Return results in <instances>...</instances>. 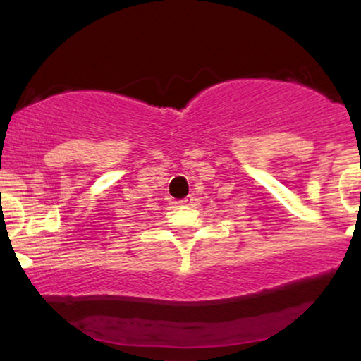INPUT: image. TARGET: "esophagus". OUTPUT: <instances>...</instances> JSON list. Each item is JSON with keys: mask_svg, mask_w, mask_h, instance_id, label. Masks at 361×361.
<instances>
[{"mask_svg": "<svg viewBox=\"0 0 361 361\" xmlns=\"http://www.w3.org/2000/svg\"><path fill=\"white\" fill-rule=\"evenodd\" d=\"M193 203V198H191V196H186V198H183V200H178V201H175V204H191Z\"/></svg>", "mask_w": 361, "mask_h": 361, "instance_id": "esophagus-1", "label": "esophagus"}]
</instances>
